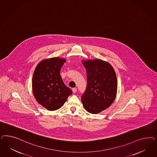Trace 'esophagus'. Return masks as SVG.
<instances>
[{"mask_svg": "<svg viewBox=\"0 0 157 157\" xmlns=\"http://www.w3.org/2000/svg\"><path fill=\"white\" fill-rule=\"evenodd\" d=\"M72 92H73L74 93H75L76 92V91H77V89H76V88H73V89H72Z\"/></svg>", "mask_w": 157, "mask_h": 157, "instance_id": "esophagus-1", "label": "esophagus"}]
</instances>
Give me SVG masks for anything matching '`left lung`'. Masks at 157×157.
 I'll return each instance as SVG.
<instances>
[{"label": "left lung", "instance_id": "1", "mask_svg": "<svg viewBox=\"0 0 157 157\" xmlns=\"http://www.w3.org/2000/svg\"><path fill=\"white\" fill-rule=\"evenodd\" d=\"M82 63L86 70L87 85L81 101L88 112L97 114L114 101L117 89L116 72L108 62L102 60L96 59Z\"/></svg>", "mask_w": 157, "mask_h": 157}]
</instances>
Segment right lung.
<instances>
[{"label":"right lung","instance_id":"add662e5","mask_svg":"<svg viewBox=\"0 0 157 157\" xmlns=\"http://www.w3.org/2000/svg\"><path fill=\"white\" fill-rule=\"evenodd\" d=\"M66 62L64 58L52 57L40 62L34 71L32 90L38 104L48 110L60 108L72 93L60 75Z\"/></svg>","mask_w":157,"mask_h":157}]
</instances>
